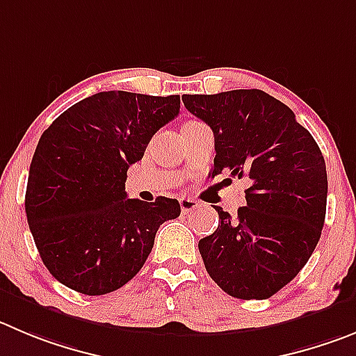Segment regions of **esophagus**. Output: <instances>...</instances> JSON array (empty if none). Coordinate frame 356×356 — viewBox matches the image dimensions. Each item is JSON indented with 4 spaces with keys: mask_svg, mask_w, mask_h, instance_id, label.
<instances>
[{
    "mask_svg": "<svg viewBox=\"0 0 356 356\" xmlns=\"http://www.w3.org/2000/svg\"><path fill=\"white\" fill-rule=\"evenodd\" d=\"M179 204H181V211L184 212V214H188V212H193V211H197L198 207H202L200 205V202L198 200H195V198H186V197H182L181 200H179Z\"/></svg>",
    "mask_w": 356,
    "mask_h": 356,
    "instance_id": "1",
    "label": "esophagus"
}]
</instances>
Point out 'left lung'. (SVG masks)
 <instances>
[{
	"label": "left lung",
	"instance_id": "8db88e82",
	"mask_svg": "<svg viewBox=\"0 0 356 356\" xmlns=\"http://www.w3.org/2000/svg\"><path fill=\"white\" fill-rule=\"evenodd\" d=\"M214 133L212 177L248 179L245 205L221 207L218 230L198 242L214 283L235 298L264 300L313 254L327 212V167L313 135L284 103L260 89L184 95Z\"/></svg>",
	"mask_w": 356,
	"mask_h": 356
}]
</instances>
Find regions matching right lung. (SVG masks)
<instances>
[{
    "instance_id": "add662e5",
    "label": "right lung",
    "mask_w": 356,
    "mask_h": 356,
    "mask_svg": "<svg viewBox=\"0 0 356 356\" xmlns=\"http://www.w3.org/2000/svg\"><path fill=\"white\" fill-rule=\"evenodd\" d=\"M179 95L103 91L63 112L40 137L29 167L26 216L43 265L84 295L124 286L144 267L175 198H126L129 165L179 114Z\"/></svg>"
}]
</instances>
